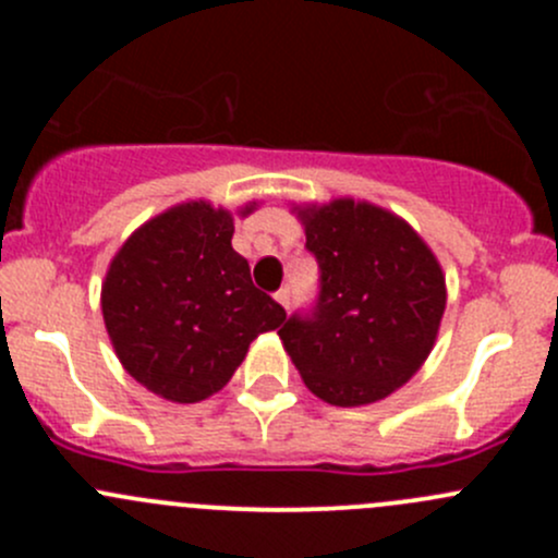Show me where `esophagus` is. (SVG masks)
I'll return each mask as SVG.
<instances>
[{"mask_svg": "<svg viewBox=\"0 0 558 558\" xmlns=\"http://www.w3.org/2000/svg\"><path fill=\"white\" fill-rule=\"evenodd\" d=\"M275 300H278L280 305H283L286 311H289V305H291V291H289V289H280V291H275Z\"/></svg>", "mask_w": 558, "mask_h": 558, "instance_id": "obj_1", "label": "esophagus"}]
</instances>
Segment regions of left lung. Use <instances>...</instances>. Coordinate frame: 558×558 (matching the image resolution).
Segmentation results:
<instances>
[{"mask_svg":"<svg viewBox=\"0 0 558 558\" xmlns=\"http://www.w3.org/2000/svg\"><path fill=\"white\" fill-rule=\"evenodd\" d=\"M318 262V300L278 329L318 399L378 402L429 356L446 313V275L408 221L369 202L296 207Z\"/></svg>","mask_w":558,"mask_h":558,"instance_id":"1","label":"left lung"}]
</instances>
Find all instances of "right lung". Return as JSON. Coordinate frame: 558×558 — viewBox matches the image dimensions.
I'll list each match as a JSON object with an SVG mask.
<instances>
[{
  "mask_svg": "<svg viewBox=\"0 0 558 558\" xmlns=\"http://www.w3.org/2000/svg\"><path fill=\"white\" fill-rule=\"evenodd\" d=\"M253 210L256 202L240 216ZM232 234V213L183 202L145 221L105 275L102 315L123 369L170 402L221 391L247 345L286 320L283 307L253 286Z\"/></svg>",
  "mask_w": 558,
  "mask_h": 558,
  "instance_id": "1",
  "label": "right lung"
}]
</instances>
